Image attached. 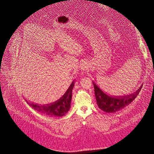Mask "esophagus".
<instances>
[{
    "label": "esophagus",
    "instance_id": "esophagus-1",
    "mask_svg": "<svg viewBox=\"0 0 154 154\" xmlns=\"http://www.w3.org/2000/svg\"><path fill=\"white\" fill-rule=\"evenodd\" d=\"M88 70V67L87 66H85V65H83V66H82V68H81V74L83 76V74H84Z\"/></svg>",
    "mask_w": 154,
    "mask_h": 154
}]
</instances>
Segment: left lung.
<instances>
[{
  "instance_id": "obj_1",
  "label": "left lung",
  "mask_w": 154,
  "mask_h": 154,
  "mask_svg": "<svg viewBox=\"0 0 154 154\" xmlns=\"http://www.w3.org/2000/svg\"><path fill=\"white\" fill-rule=\"evenodd\" d=\"M94 87V94L96 99L97 105L99 108L107 113H113L123 109L124 107L128 105L136 98L139 94L142 86L132 94L122 96H113L107 94L92 82Z\"/></svg>"
}]
</instances>
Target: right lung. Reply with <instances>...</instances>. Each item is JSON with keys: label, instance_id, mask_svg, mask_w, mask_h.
Returning a JSON list of instances; mask_svg holds the SVG:
<instances>
[{"label": "right lung", "instance_id": "add662e5", "mask_svg": "<svg viewBox=\"0 0 154 154\" xmlns=\"http://www.w3.org/2000/svg\"><path fill=\"white\" fill-rule=\"evenodd\" d=\"M74 86V81L72 82L66 93L59 100L53 103L46 105L34 103L26 100L27 103L38 112L47 115L50 117H62L69 111L71 107L72 92Z\"/></svg>", "mask_w": 154, "mask_h": 154}]
</instances>
